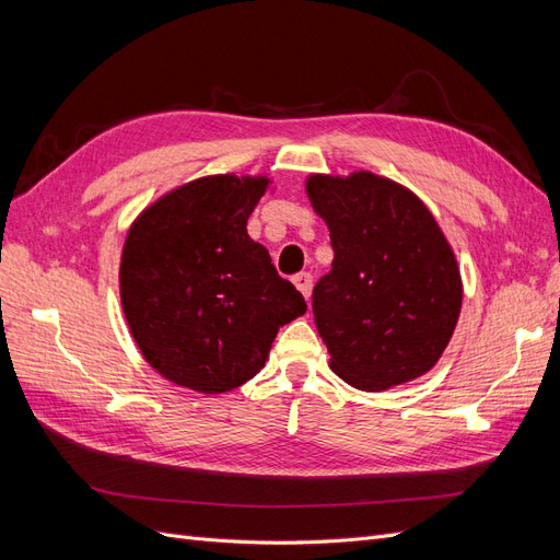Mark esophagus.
Returning a JSON list of instances; mask_svg holds the SVG:
<instances>
[{
  "instance_id": "esophagus-1",
  "label": "esophagus",
  "mask_w": 560,
  "mask_h": 560,
  "mask_svg": "<svg viewBox=\"0 0 560 560\" xmlns=\"http://www.w3.org/2000/svg\"><path fill=\"white\" fill-rule=\"evenodd\" d=\"M292 282H294V287L303 296L311 299V290H313V276L311 273H299V276H294Z\"/></svg>"
}]
</instances>
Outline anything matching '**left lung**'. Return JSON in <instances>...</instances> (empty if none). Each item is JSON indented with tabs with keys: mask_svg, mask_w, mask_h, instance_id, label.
<instances>
[{
	"mask_svg": "<svg viewBox=\"0 0 560 560\" xmlns=\"http://www.w3.org/2000/svg\"><path fill=\"white\" fill-rule=\"evenodd\" d=\"M306 194L334 247L313 290L334 374L366 393L428 374L460 317L463 280L425 202L366 171L311 175Z\"/></svg>",
	"mask_w": 560,
	"mask_h": 560,
	"instance_id": "left-lung-1",
	"label": "left lung"
}]
</instances>
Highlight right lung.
Here are the masks:
<instances>
[{
  "label": "right lung",
  "instance_id": "add662e5",
  "mask_svg": "<svg viewBox=\"0 0 560 560\" xmlns=\"http://www.w3.org/2000/svg\"><path fill=\"white\" fill-rule=\"evenodd\" d=\"M270 179L210 175L167 191L135 219L118 290L142 358L202 395L241 387L264 369L278 329L306 313L247 219Z\"/></svg>",
  "mask_w": 560,
  "mask_h": 560
}]
</instances>
